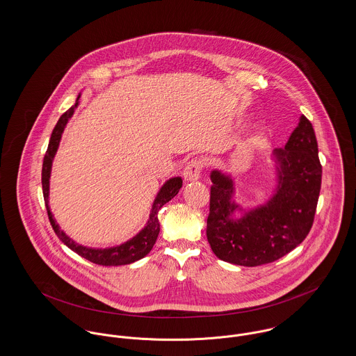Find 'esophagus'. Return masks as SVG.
<instances>
[{"instance_id": "obj_1", "label": "esophagus", "mask_w": 356, "mask_h": 356, "mask_svg": "<svg viewBox=\"0 0 356 356\" xmlns=\"http://www.w3.org/2000/svg\"><path fill=\"white\" fill-rule=\"evenodd\" d=\"M203 169V163L199 159H192L187 163V165L183 170V176L186 181H195L200 177V172Z\"/></svg>"}]
</instances>
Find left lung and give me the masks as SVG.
Instances as JSON below:
<instances>
[{
	"mask_svg": "<svg viewBox=\"0 0 356 356\" xmlns=\"http://www.w3.org/2000/svg\"><path fill=\"white\" fill-rule=\"evenodd\" d=\"M278 184L272 199L234 219V183L220 170L211 172L207 239L222 261L241 266L270 264L296 249L314 225L321 188V164L314 126L305 117L286 145L273 152Z\"/></svg>",
	"mask_w": 356,
	"mask_h": 356,
	"instance_id": "obj_1",
	"label": "left lung"
}]
</instances>
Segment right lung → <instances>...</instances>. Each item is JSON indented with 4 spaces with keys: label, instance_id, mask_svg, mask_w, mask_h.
<instances>
[{
    "label": "right lung",
    "instance_id": "right-lung-1",
    "mask_svg": "<svg viewBox=\"0 0 356 356\" xmlns=\"http://www.w3.org/2000/svg\"><path fill=\"white\" fill-rule=\"evenodd\" d=\"M79 98H81V94L78 95L75 105L71 106L64 113L63 115L59 118L56 126L54 127L51 138H49L48 149L45 152L44 160H42V195H44V202H45V207L48 212V218H49L51 226L55 231V234L59 236V239L63 242L64 245L67 248H70L71 250L75 251L76 254H79L81 257L86 258L87 261L97 264V265H102V266L127 265V264H131V262H136V261L144 258L147 252L152 250V248L156 243V239L159 236V232H160V223H159L157 213L165 203H168L170 199H173L179 193V189L181 188V186H183V180H181V177H172L168 180L167 183L159 191V193L153 202L147 226L140 231L134 238H131L125 243L115 246V248H108V249H92V248H86V246L74 242L70 236L65 235L64 231L60 230L59 225L54 219V215L48 206V195H49V176H51L52 161H54V157L59 147L64 127L67 125L68 120L72 117L76 106L79 104Z\"/></svg>",
    "mask_w": 356,
    "mask_h": 356
}]
</instances>
